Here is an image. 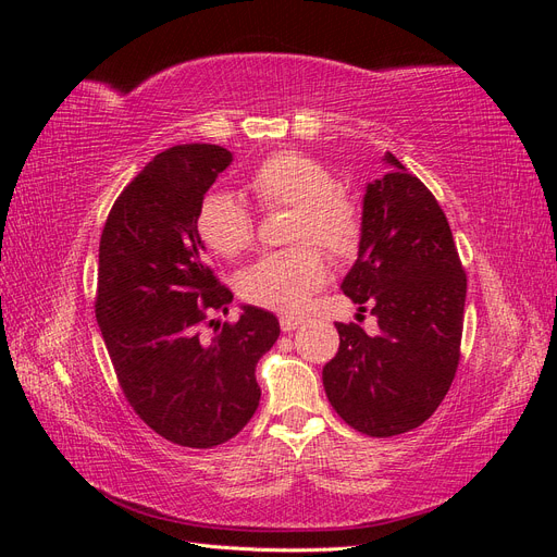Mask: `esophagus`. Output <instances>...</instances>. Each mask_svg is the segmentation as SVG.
Returning a JSON list of instances; mask_svg holds the SVG:
<instances>
[{
    "instance_id": "34e87169",
    "label": "esophagus",
    "mask_w": 557,
    "mask_h": 557,
    "mask_svg": "<svg viewBox=\"0 0 557 557\" xmlns=\"http://www.w3.org/2000/svg\"><path fill=\"white\" fill-rule=\"evenodd\" d=\"M301 323H305V320L297 318V315H283V318H281V330H283V332H293V330H297Z\"/></svg>"
}]
</instances>
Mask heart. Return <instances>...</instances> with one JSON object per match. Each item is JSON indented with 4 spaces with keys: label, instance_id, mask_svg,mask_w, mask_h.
<instances>
[{
    "label": "heart",
    "instance_id": "1",
    "mask_svg": "<svg viewBox=\"0 0 557 557\" xmlns=\"http://www.w3.org/2000/svg\"><path fill=\"white\" fill-rule=\"evenodd\" d=\"M250 188L262 207H290L295 221L290 242H318L332 258L350 260L362 239V215L356 201L336 190V178L327 166L295 150L269 156ZM197 232L218 256L237 258L250 248L256 223L246 201L234 193H211L197 213ZM327 281V264L311 244L267 252L239 274L237 288L250 305L297 313L309 305L315 290Z\"/></svg>",
    "mask_w": 557,
    "mask_h": 557
}]
</instances>
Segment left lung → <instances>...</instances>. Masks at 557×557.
<instances>
[{
    "mask_svg": "<svg viewBox=\"0 0 557 557\" xmlns=\"http://www.w3.org/2000/svg\"><path fill=\"white\" fill-rule=\"evenodd\" d=\"M367 183L358 260L342 281L379 334L336 323L339 350L323 367L327 399L369 436L409 432L436 411L460 360L467 276L442 207L393 153Z\"/></svg>",
    "mask_w": 557,
    "mask_h": 557,
    "instance_id": "8db88e82",
    "label": "left lung"
}]
</instances>
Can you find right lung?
Listing matches in <instances>:
<instances>
[{"label":"right lung","instance_id":"add662e5","mask_svg":"<svg viewBox=\"0 0 557 557\" xmlns=\"http://www.w3.org/2000/svg\"><path fill=\"white\" fill-rule=\"evenodd\" d=\"M232 164L227 148L158 153L115 199L99 242L97 325L132 409L166 442L211 448L256 413V364L278 339L274 313L244 305L237 323L199 334L232 293L213 276L197 213ZM213 325V320H211Z\"/></svg>","mask_w":557,"mask_h":557}]
</instances>
